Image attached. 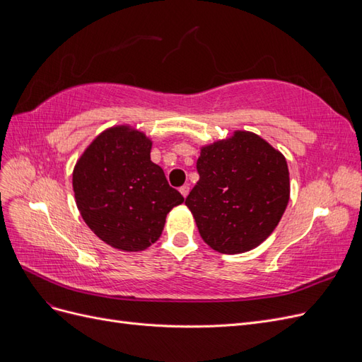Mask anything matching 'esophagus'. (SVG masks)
<instances>
[{
  "label": "esophagus",
  "instance_id": "esophagus-1",
  "mask_svg": "<svg viewBox=\"0 0 362 362\" xmlns=\"http://www.w3.org/2000/svg\"><path fill=\"white\" fill-rule=\"evenodd\" d=\"M189 192H190V187L187 184H184L182 187H180V193L184 196V198H187V194H189Z\"/></svg>",
  "mask_w": 362,
  "mask_h": 362
}]
</instances>
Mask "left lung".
<instances>
[{
  "mask_svg": "<svg viewBox=\"0 0 362 362\" xmlns=\"http://www.w3.org/2000/svg\"><path fill=\"white\" fill-rule=\"evenodd\" d=\"M199 181L185 205L204 242L221 254H242L273 233L290 199L287 160L250 131L201 146Z\"/></svg>",
  "mask_w": 362,
  "mask_h": 362,
  "instance_id": "left-lung-1",
  "label": "left lung"
}]
</instances>
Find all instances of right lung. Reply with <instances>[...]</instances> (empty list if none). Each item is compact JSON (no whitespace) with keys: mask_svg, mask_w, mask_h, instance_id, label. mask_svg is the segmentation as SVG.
Instances as JSON below:
<instances>
[{"mask_svg":"<svg viewBox=\"0 0 362 362\" xmlns=\"http://www.w3.org/2000/svg\"><path fill=\"white\" fill-rule=\"evenodd\" d=\"M152 140L131 125L107 128L84 149L72 172L83 221L104 243L145 250L160 238L166 216L184 202L151 161Z\"/></svg>","mask_w":362,"mask_h":362,"instance_id":"obj_1","label":"right lung"}]
</instances>
